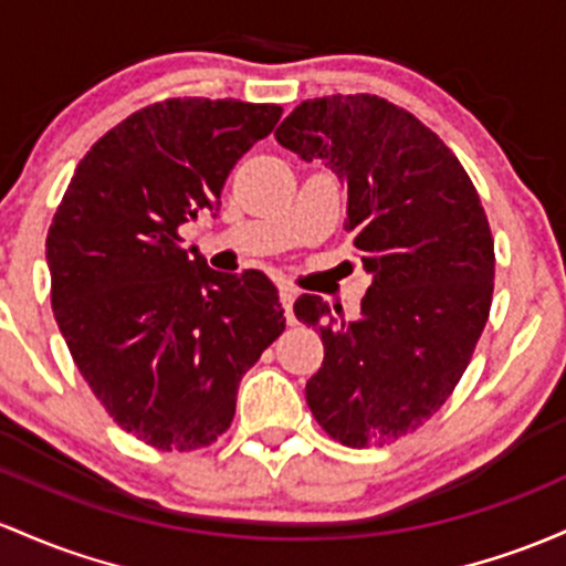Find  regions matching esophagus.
I'll return each instance as SVG.
<instances>
[{"label": "esophagus", "instance_id": "34e87169", "mask_svg": "<svg viewBox=\"0 0 566 566\" xmlns=\"http://www.w3.org/2000/svg\"><path fill=\"white\" fill-rule=\"evenodd\" d=\"M279 301H282V306H284V316H287L290 325H295V314H293L295 290H293V287H282V290H279Z\"/></svg>", "mask_w": 566, "mask_h": 566}]
</instances>
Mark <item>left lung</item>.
I'll return each instance as SVG.
<instances>
[{
    "instance_id": "left-lung-1",
    "label": "left lung",
    "mask_w": 566,
    "mask_h": 566,
    "mask_svg": "<svg viewBox=\"0 0 566 566\" xmlns=\"http://www.w3.org/2000/svg\"><path fill=\"white\" fill-rule=\"evenodd\" d=\"M273 136L338 174L346 231L374 273L359 319L319 295L295 301L325 344L306 402L349 449L392 443L449 400L489 319L494 241L481 198L438 134L370 93L306 98Z\"/></svg>"
}]
</instances>
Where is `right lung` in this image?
Masks as SVG:
<instances>
[{"instance_id":"obj_1","label":"right lung","mask_w":566,"mask_h":566,"mask_svg":"<svg viewBox=\"0 0 566 566\" xmlns=\"http://www.w3.org/2000/svg\"><path fill=\"white\" fill-rule=\"evenodd\" d=\"M279 117L235 98L150 104L91 147L53 214L51 301L74 365L112 419L160 451L214 443L241 376L284 331L263 271H212L179 239Z\"/></svg>"}]
</instances>
